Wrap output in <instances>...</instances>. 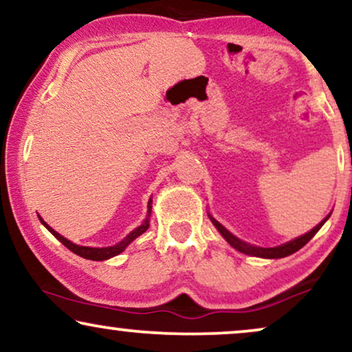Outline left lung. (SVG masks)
<instances>
[{"mask_svg": "<svg viewBox=\"0 0 352 352\" xmlns=\"http://www.w3.org/2000/svg\"><path fill=\"white\" fill-rule=\"evenodd\" d=\"M328 217H330V214L324 217V219L320 222L317 228H314L312 230H310V232H307L305 235H300V237H297L294 240H291V242L284 243V245H279V247H274V248H260V247L247 245V243H243L242 240H239L237 237H234V235L230 234L228 229L222 228V226L216 219H212V217H211V221H212V224L216 226V229L222 234V237L228 240V242L235 248V250H239V252H242V253H247V255L261 256V258H284V256H287V255H292V253H296L297 250H300V248L304 247L305 243L309 242V240L312 239L314 235L318 232L320 228H322V226L324 224V221H327Z\"/></svg>", "mask_w": 352, "mask_h": 352, "instance_id": "8db88e82", "label": "left lung"}]
</instances>
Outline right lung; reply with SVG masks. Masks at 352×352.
<instances>
[{"mask_svg": "<svg viewBox=\"0 0 352 352\" xmlns=\"http://www.w3.org/2000/svg\"><path fill=\"white\" fill-rule=\"evenodd\" d=\"M151 199H149V204H148V208H149V211L148 212H151ZM40 219V222H42L43 226H45V228L50 230V232L55 235V237L60 240L61 243H63V245L66 247V248H69L71 252L73 253H76V255H79V256H82V258H86V260H94V261H102V260H107V258H112V256H115V255H118V253H122L124 248H126L128 245H130V243L133 242V240H135L138 235H141L143 232H146V230H148V228H149V221L146 219L143 224L140 226V228L138 229H135L133 230V232L130 234V235H126V237H124L122 242L118 243V245H113V247H107V248H91V247H79V245H76V243H73V242H69L68 239H65L63 235H60L56 232V230H53L50 226L47 224L45 221H42V217H38Z\"/></svg>", "mask_w": 352, "mask_h": 352, "instance_id": "1", "label": "right lung"}]
</instances>
